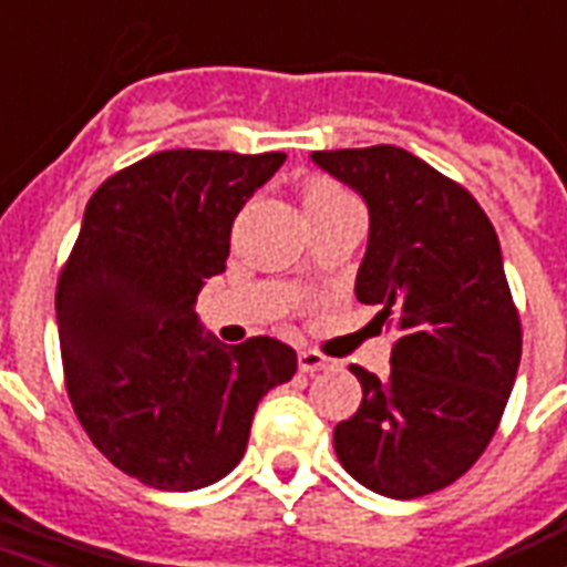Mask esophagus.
I'll return each mask as SVG.
<instances>
[{"label":"esophagus","mask_w":567,"mask_h":567,"mask_svg":"<svg viewBox=\"0 0 567 567\" xmlns=\"http://www.w3.org/2000/svg\"><path fill=\"white\" fill-rule=\"evenodd\" d=\"M297 365H300V371H306V374H315V371L330 369V360H327V357L318 351H300V357H297Z\"/></svg>","instance_id":"1"}]
</instances>
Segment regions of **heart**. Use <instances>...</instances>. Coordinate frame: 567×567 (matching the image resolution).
Instances as JSON below:
<instances>
[{"label": "heart", "mask_w": 567, "mask_h": 567, "mask_svg": "<svg viewBox=\"0 0 567 567\" xmlns=\"http://www.w3.org/2000/svg\"><path fill=\"white\" fill-rule=\"evenodd\" d=\"M341 205H357V198L348 193L344 187H339L336 181H312V184H306L302 189V207H306V214H321V210H332V207Z\"/></svg>", "instance_id": "b5f03b06"}]
</instances>
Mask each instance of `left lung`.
I'll return each instance as SVG.
<instances>
[{
  "label": "left lung",
  "instance_id": "left-lung-1",
  "mask_svg": "<svg viewBox=\"0 0 567 567\" xmlns=\"http://www.w3.org/2000/svg\"><path fill=\"white\" fill-rule=\"evenodd\" d=\"M312 159L369 207L353 291L401 332L386 378L351 365L362 404L336 425L332 446L374 494H434L485 452L520 365L499 240L478 202L410 151L374 145Z\"/></svg>",
  "mask_w": 567,
  "mask_h": 567
}]
</instances>
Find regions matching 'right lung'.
<instances>
[{
	"mask_svg": "<svg viewBox=\"0 0 567 567\" xmlns=\"http://www.w3.org/2000/svg\"><path fill=\"white\" fill-rule=\"evenodd\" d=\"M282 163V151H159L85 205L55 288L64 383L94 446L142 485L198 491L231 473L258 401L297 371L279 339L228 348L196 315L235 216Z\"/></svg>",
	"mask_w": 567,
	"mask_h": 567,
	"instance_id": "add662e5",
	"label": "right lung"
}]
</instances>
